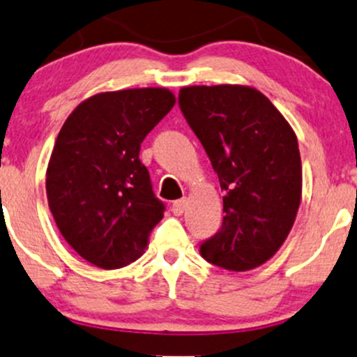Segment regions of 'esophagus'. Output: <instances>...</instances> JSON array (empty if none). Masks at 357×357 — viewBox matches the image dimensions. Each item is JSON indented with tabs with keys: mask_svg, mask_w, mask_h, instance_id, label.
Segmentation results:
<instances>
[{
	"mask_svg": "<svg viewBox=\"0 0 357 357\" xmlns=\"http://www.w3.org/2000/svg\"><path fill=\"white\" fill-rule=\"evenodd\" d=\"M171 210H172V213H174V215H183V213H185L186 199H176V202L172 203Z\"/></svg>",
	"mask_w": 357,
	"mask_h": 357,
	"instance_id": "34e87169",
	"label": "esophagus"
}]
</instances>
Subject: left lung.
<instances>
[{
  "instance_id": "8db88e82",
  "label": "left lung",
  "mask_w": 357,
  "mask_h": 357,
  "mask_svg": "<svg viewBox=\"0 0 357 357\" xmlns=\"http://www.w3.org/2000/svg\"><path fill=\"white\" fill-rule=\"evenodd\" d=\"M179 108L225 191L220 230L199 245V254L229 271L264 264L287 241L300 206L295 132L249 86H188L179 91Z\"/></svg>"
}]
</instances>
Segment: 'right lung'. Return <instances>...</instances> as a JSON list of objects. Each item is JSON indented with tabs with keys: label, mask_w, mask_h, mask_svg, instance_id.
<instances>
[{
	"label": "right lung",
	"mask_w": 357,
	"mask_h": 357,
	"mask_svg": "<svg viewBox=\"0 0 357 357\" xmlns=\"http://www.w3.org/2000/svg\"><path fill=\"white\" fill-rule=\"evenodd\" d=\"M174 103L166 88L100 93L77 105L59 132L47 167L49 208L70 248L98 268L139 259L164 217L139 152Z\"/></svg>",
	"instance_id": "1"
}]
</instances>
